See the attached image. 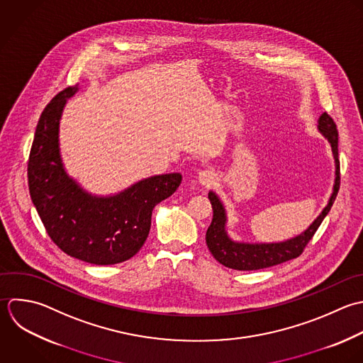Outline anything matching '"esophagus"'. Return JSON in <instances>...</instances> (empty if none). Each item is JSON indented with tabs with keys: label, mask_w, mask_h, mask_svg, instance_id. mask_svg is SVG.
<instances>
[{
	"label": "esophagus",
	"mask_w": 363,
	"mask_h": 363,
	"mask_svg": "<svg viewBox=\"0 0 363 363\" xmlns=\"http://www.w3.org/2000/svg\"><path fill=\"white\" fill-rule=\"evenodd\" d=\"M215 179H216V174L211 169H203V171L198 172V181L205 186L212 185L215 182Z\"/></svg>",
	"instance_id": "obj_1"
}]
</instances>
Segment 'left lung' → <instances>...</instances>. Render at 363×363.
I'll list each match as a JSON object with an SVG mask.
<instances>
[{"label": "left lung", "instance_id": "8db88e82", "mask_svg": "<svg viewBox=\"0 0 363 363\" xmlns=\"http://www.w3.org/2000/svg\"><path fill=\"white\" fill-rule=\"evenodd\" d=\"M318 131L325 137L331 145L334 162H335V179L333 192L328 198L325 208L313 220V223L290 239L281 242H243L235 240L228 232V212L226 208L215 191H209L208 198L212 203L213 218L206 230V245L212 256L225 267L242 272L267 269L291 259L298 257L303 253L306 245L311 240L315 230L320 228L324 218L331 211V206L337 198L340 189V160H338V130L334 120L324 111L318 118Z\"/></svg>", "mask_w": 363, "mask_h": 363}]
</instances>
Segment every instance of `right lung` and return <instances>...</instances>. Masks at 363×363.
Segmentation results:
<instances>
[{"label": "right lung", "instance_id": "right-lung-1", "mask_svg": "<svg viewBox=\"0 0 363 363\" xmlns=\"http://www.w3.org/2000/svg\"><path fill=\"white\" fill-rule=\"evenodd\" d=\"M79 90V84L62 90L40 114L28 162L29 194L60 250L90 264H117L143 247L152 209L177 191L182 175H152L110 195L84 189L66 171L59 141L63 108Z\"/></svg>", "mask_w": 363, "mask_h": 363}]
</instances>
